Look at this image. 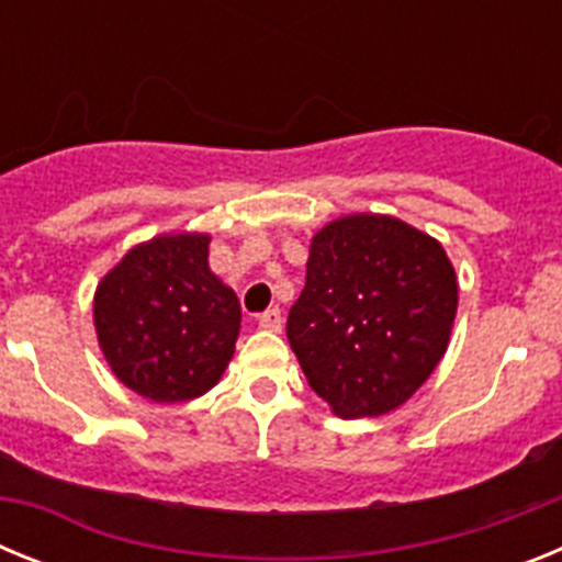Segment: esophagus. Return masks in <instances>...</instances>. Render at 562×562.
Here are the masks:
<instances>
[{"label": "esophagus", "instance_id": "1", "mask_svg": "<svg viewBox=\"0 0 562 562\" xmlns=\"http://www.w3.org/2000/svg\"><path fill=\"white\" fill-rule=\"evenodd\" d=\"M281 310L278 306H272V310H267L265 315H258V329H265V331H281Z\"/></svg>", "mask_w": 562, "mask_h": 562}]
</instances>
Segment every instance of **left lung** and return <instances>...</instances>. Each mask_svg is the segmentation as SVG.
Segmentation results:
<instances>
[{"mask_svg":"<svg viewBox=\"0 0 562 562\" xmlns=\"http://www.w3.org/2000/svg\"><path fill=\"white\" fill-rule=\"evenodd\" d=\"M459 281L439 238L385 213H349L312 236L286 337L340 419L396 411L450 346Z\"/></svg>","mask_w":562,"mask_h":562,"instance_id":"obj_1","label":"left lung"}]
</instances>
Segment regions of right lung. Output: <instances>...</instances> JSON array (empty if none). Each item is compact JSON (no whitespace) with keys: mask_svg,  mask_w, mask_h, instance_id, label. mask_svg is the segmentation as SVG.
<instances>
[{"mask_svg":"<svg viewBox=\"0 0 562 562\" xmlns=\"http://www.w3.org/2000/svg\"><path fill=\"white\" fill-rule=\"evenodd\" d=\"M207 233H162L98 281V346L112 374L151 402L207 394L236 351L241 306L207 265Z\"/></svg>","mask_w":562,"mask_h":562,"instance_id":"add662e5","label":"right lung"}]
</instances>
